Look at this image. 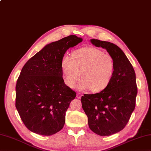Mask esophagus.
Segmentation results:
<instances>
[{
  "label": "esophagus",
  "mask_w": 151,
  "mask_h": 151,
  "mask_svg": "<svg viewBox=\"0 0 151 151\" xmlns=\"http://www.w3.org/2000/svg\"><path fill=\"white\" fill-rule=\"evenodd\" d=\"M82 94L81 93H77V95H76V97L78 98V99H81V97H82Z\"/></svg>",
  "instance_id": "34e87169"
}]
</instances>
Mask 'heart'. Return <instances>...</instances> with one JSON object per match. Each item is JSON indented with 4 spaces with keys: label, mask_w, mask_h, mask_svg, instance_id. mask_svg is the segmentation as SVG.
Segmentation results:
<instances>
[{
    "label": "heart",
    "mask_w": 151,
    "mask_h": 151,
    "mask_svg": "<svg viewBox=\"0 0 151 151\" xmlns=\"http://www.w3.org/2000/svg\"><path fill=\"white\" fill-rule=\"evenodd\" d=\"M61 68L66 84L73 88L81 78L79 90L90 89L92 92L104 90L111 83L115 74L114 59L103 50L95 47H85L74 50L72 58L64 55Z\"/></svg>",
    "instance_id": "b5f03b06"
}]
</instances>
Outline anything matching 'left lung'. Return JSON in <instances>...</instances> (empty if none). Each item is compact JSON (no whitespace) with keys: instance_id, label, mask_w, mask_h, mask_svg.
Masks as SVG:
<instances>
[{"instance_id":"obj_1","label":"left lung","mask_w":151,"mask_h":151,"mask_svg":"<svg viewBox=\"0 0 151 151\" xmlns=\"http://www.w3.org/2000/svg\"><path fill=\"white\" fill-rule=\"evenodd\" d=\"M90 42L106 49L115 61V71L106 89L95 94H84L81 101L90 129L100 136H109L123 129L135 108L138 91L135 72L118 46L95 39Z\"/></svg>"}]
</instances>
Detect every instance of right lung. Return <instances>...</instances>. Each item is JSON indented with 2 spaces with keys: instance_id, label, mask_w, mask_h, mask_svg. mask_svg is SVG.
Returning a JSON list of instances; mask_svg holds the SVG:
<instances>
[{
  "instance_id": "1",
  "label": "right lung",
  "mask_w": 151,
  "mask_h": 151,
  "mask_svg": "<svg viewBox=\"0 0 151 151\" xmlns=\"http://www.w3.org/2000/svg\"><path fill=\"white\" fill-rule=\"evenodd\" d=\"M83 41L70 35L44 47L27 61L16 84V108L33 133L50 136L62 129L65 114L76 93L64 83L61 60Z\"/></svg>"
}]
</instances>
